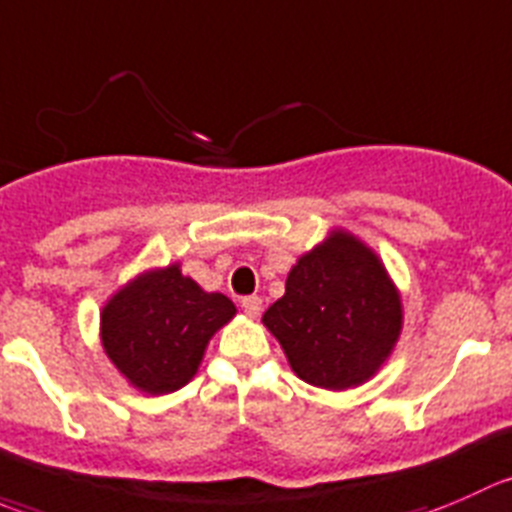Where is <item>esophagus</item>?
Wrapping results in <instances>:
<instances>
[{"label":"esophagus","instance_id":"obj_1","mask_svg":"<svg viewBox=\"0 0 512 512\" xmlns=\"http://www.w3.org/2000/svg\"><path fill=\"white\" fill-rule=\"evenodd\" d=\"M242 310H245V315L257 317V315H260V310H262V300L257 295L242 297Z\"/></svg>","mask_w":512,"mask_h":512}]
</instances>
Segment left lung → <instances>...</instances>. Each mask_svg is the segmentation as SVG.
<instances>
[{
  "label": "left lung",
  "mask_w": 512,
  "mask_h": 512,
  "mask_svg": "<svg viewBox=\"0 0 512 512\" xmlns=\"http://www.w3.org/2000/svg\"><path fill=\"white\" fill-rule=\"evenodd\" d=\"M262 322L300 380L347 390L390 357L403 330V302L380 257L350 232L332 230L297 260L285 295Z\"/></svg>",
  "instance_id": "left-lung-1"
}]
</instances>
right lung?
<instances>
[{"label": "right lung", "instance_id": "1", "mask_svg": "<svg viewBox=\"0 0 512 512\" xmlns=\"http://www.w3.org/2000/svg\"><path fill=\"white\" fill-rule=\"evenodd\" d=\"M222 292H205L180 265L150 270L102 307V345L130 385L147 395L175 393L195 377L210 337L235 317Z\"/></svg>", "mask_w": 512, "mask_h": 512}]
</instances>
